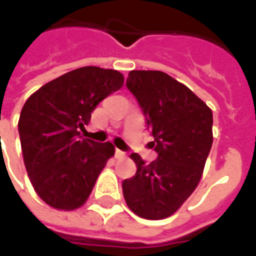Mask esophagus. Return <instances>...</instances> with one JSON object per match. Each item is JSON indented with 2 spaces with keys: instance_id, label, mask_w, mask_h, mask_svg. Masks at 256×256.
Wrapping results in <instances>:
<instances>
[{
  "instance_id": "esophagus-1",
  "label": "esophagus",
  "mask_w": 256,
  "mask_h": 256,
  "mask_svg": "<svg viewBox=\"0 0 256 256\" xmlns=\"http://www.w3.org/2000/svg\"><path fill=\"white\" fill-rule=\"evenodd\" d=\"M115 158H116V159H124V158H126V154L120 150H115Z\"/></svg>"
}]
</instances>
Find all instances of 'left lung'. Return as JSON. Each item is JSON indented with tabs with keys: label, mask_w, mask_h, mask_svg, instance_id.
<instances>
[{
	"label": "left lung",
	"mask_w": 256,
	"mask_h": 256,
	"mask_svg": "<svg viewBox=\"0 0 256 256\" xmlns=\"http://www.w3.org/2000/svg\"><path fill=\"white\" fill-rule=\"evenodd\" d=\"M128 89L146 119L156 160L132 154L137 172L122 184L128 208L145 220L177 211L198 186L212 145V112L185 84L162 71H130Z\"/></svg>",
	"instance_id": "obj_1"
}]
</instances>
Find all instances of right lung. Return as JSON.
<instances>
[{"instance_id":"right-lung-1","label":"right lung","mask_w":256,"mask_h":256,"mask_svg":"<svg viewBox=\"0 0 256 256\" xmlns=\"http://www.w3.org/2000/svg\"><path fill=\"white\" fill-rule=\"evenodd\" d=\"M122 84L123 75L115 70L76 68L24 102L18 128L26 170L38 196L53 208L80 207L115 154L111 142L84 138L79 130L97 104Z\"/></svg>"}]
</instances>
